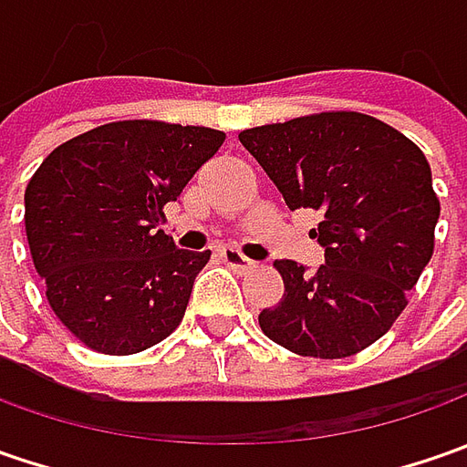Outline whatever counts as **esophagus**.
I'll return each mask as SVG.
<instances>
[{
    "label": "esophagus",
    "mask_w": 467,
    "mask_h": 467,
    "mask_svg": "<svg viewBox=\"0 0 467 467\" xmlns=\"http://www.w3.org/2000/svg\"><path fill=\"white\" fill-rule=\"evenodd\" d=\"M221 257H223V262L231 267V270H246V267H252L254 262L249 260L246 254H242L239 249H234V246H225V249H221Z\"/></svg>",
    "instance_id": "34e87169"
}]
</instances>
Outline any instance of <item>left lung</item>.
<instances>
[{"label":"left lung","mask_w":467,"mask_h":467,"mask_svg":"<svg viewBox=\"0 0 467 467\" xmlns=\"http://www.w3.org/2000/svg\"><path fill=\"white\" fill-rule=\"evenodd\" d=\"M291 210L322 215L312 228L325 265L306 273L275 260L283 298L262 309V332L312 358H346L379 340L408 306L434 254L440 197L416 142L358 111H322L244 130Z\"/></svg>","instance_id":"obj_1"}]
</instances>
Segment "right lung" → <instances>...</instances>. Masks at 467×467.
<instances>
[{
	"label": "right lung",
	"instance_id": "add662e5",
	"mask_svg": "<svg viewBox=\"0 0 467 467\" xmlns=\"http://www.w3.org/2000/svg\"><path fill=\"white\" fill-rule=\"evenodd\" d=\"M223 140L210 127L111 121L62 142L30 176V257L82 346L130 356L179 327L210 252L176 249L158 225Z\"/></svg>",
	"mask_w": 467,
	"mask_h": 467
}]
</instances>
